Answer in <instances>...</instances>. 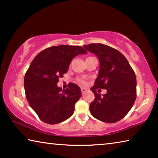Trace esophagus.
<instances>
[{
  "instance_id": "esophagus-1",
  "label": "esophagus",
  "mask_w": 158,
  "mask_h": 158,
  "mask_svg": "<svg viewBox=\"0 0 158 158\" xmlns=\"http://www.w3.org/2000/svg\"><path fill=\"white\" fill-rule=\"evenodd\" d=\"M81 93H82V94H84V93H85L86 92L87 90H88L86 89H85V88H81Z\"/></svg>"
}]
</instances>
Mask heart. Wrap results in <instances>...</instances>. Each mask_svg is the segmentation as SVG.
<instances>
[{"label": "heart", "instance_id": "1", "mask_svg": "<svg viewBox=\"0 0 158 158\" xmlns=\"http://www.w3.org/2000/svg\"><path fill=\"white\" fill-rule=\"evenodd\" d=\"M78 81L80 83V84H85V82L84 81V80L79 79V80H78Z\"/></svg>", "mask_w": 158, "mask_h": 158}]
</instances>
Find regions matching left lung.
<instances>
[{
    "instance_id": "8db88e82",
    "label": "left lung",
    "mask_w": 158,
    "mask_h": 158,
    "mask_svg": "<svg viewBox=\"0 0 158 158\" xmlns=\"http://www.w3.org/2000/svg\"><path fill=\"white\" fill-rule=\"evenodd\" d=\"M100 60V69L95 84L91 88L95 99L90 105L93 117L100 121L114 123L126 116L137 97V81L132 68L122 53L102 44L84 46ZM106 89L101 96L95 90Z\"/></svg>"
}]
</instances>
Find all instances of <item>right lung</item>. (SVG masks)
I'll list each match as a JSON object with an SVG mask.
<instances>
[{
	"label": "right lung",
	"mask_w": 158,
	"mask_h": 158,
	"mask_svg": "<svg viewBox=\"0 0 158 158\" xmlns=\"http://www.w3.org/2000/svg\"><path fill=\"white\" fill-rule=\"evenodd\" d=\"M87 52L81 46L59 45L38 53L24 77L26 97L40 119L57 124L73 114L74 105L81 96V89L69 83L62 90L57 85L59 78L68 70L72 60Z\"/></svg>",
	"instance_id": "add662e5"
}]
</instances>
